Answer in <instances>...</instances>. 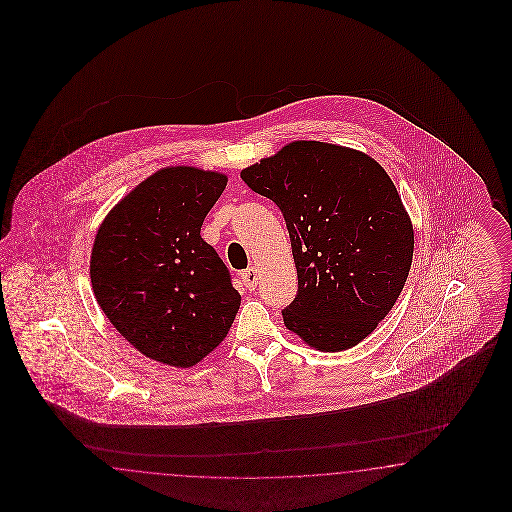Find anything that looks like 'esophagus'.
<instances>
[{"label":"esophagus","mask_w":512,"mask_h":512,"mask_svg":"<svg viewBox=\"0 0 512 512\" xmlns=\"http://www.w3.org/2000/svg\"><path fill=\"white\" fill-rule=\"evenodd\" d=\"M240 278H242L244 285L248 287L249 291H253V289L257 287V279H259V276H257V270H255L253 266L248 268V270H244V272L240 274Z\"/></svg>","instance_id":"esophagus-1"}]
</instances>
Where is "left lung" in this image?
<instances>
[{"label": "left lung", "mask_w": 512, "mask_h": 512, "mask_svg": "<svg viewBox=\"0 0 512 512\" xmlns=\"http://www.w3.org/2000/svg\"><path fill=\"white\" fill-rule=\"evenodd\" d=\"M240 176L285 217L298 276L285 326L328 353L370 336L402 293L415 248L385 169L351 148L295 140Z\"/></svg>", "instance_id": "left-lung-1"}]
</instances>
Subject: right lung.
I'll list each match as a JSON object with an SVG mask.
<instances>
[{
  "mask_svg": "<svg viewBox=\"0 0 512 512\" xmlns=\"http://www.w3.org/2000/svg\"><path fill=\"white\" fill-rule=\"evenodd\" d=\"M227 176L167 167L118 202L95 234L93 295L112 326L142 355L191 368L225 340L240 295L202 221Z\"/></svg>",
  "mask_w": 512,
  "mask_h": 512,
  "instance_id": "1",
  "label": "right lung"
}]
</instances>
